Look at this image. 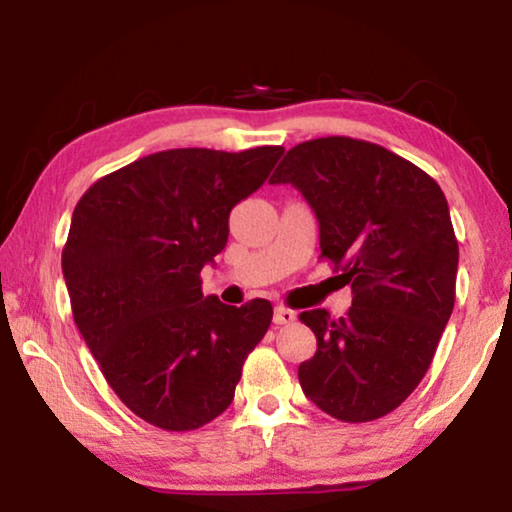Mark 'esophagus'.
Returning <instances> with one entry per match:
<instances>
[{
    "mask_svg": "<svg viewBox=\"0 0 512 512\" xmlns=\"http://www.w3.org/2000/svg\"><path fill=\"white\" fill-rule=\"evenodd\" d=\"M293 321H296V312L289 310V307H284V305L275 307V324L286 326V324H293Z\"/></svg>",
    "mask_w": 512,
    "mask_h": 512,
    "instance_id": "esophagus-1",
    "label": "esophagus"
}]
</instances>
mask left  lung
I'll use <instances>...</instances> for the list:
<instances>
[{
  "label": "left lung",
  "instance_id": "1",
  "mask_svg": "<svg viewBox=\"0 0 512 512\" xmlns=\"http://www.w3.org/2000/svg\"><path fill=\"white\" fill-rule=\"evenodd\" d=\"M270 184L310 202L321 258L354 293L338 321L300 314L317 335L300 387L340 422L389 415L422 382L454 307L459 244L443 191L410 160L352 137L293 146Z\"/></svg>",
  "mask_w": 512,
  "mask_h": 512
}]
</instances>
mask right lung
<instances>
[{
    "label": "right lung",
    "instance_id": "add662e5",
    "mask_svg": "<svg viewBox=\"0 0 512 512\" xmlns=\"http://www.w3.org/2000/svg\"><path fill=\"white\" fill-rule=\"evenodd\" d=\"M282 153H151L95 181L74 207L62 275L76 328L116 396L158 429L193 431L219 417L268 333V300L205 298L200 270L226 247L230 209Z\"/></svg>",
    "mask_w": 512,
    "mask_h": 512
}]
</instances>
